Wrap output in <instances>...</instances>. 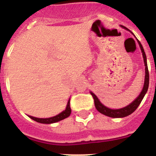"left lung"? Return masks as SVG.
<instances>
[{
  "instance_id": "1",
  "label": "left lung",
  "mask_w": 156,
  "mask_h": 156,
  "mask_svg": "<svg viewBox=\"0 0 156 156\" xmlns=\"http://www.w3.org/2000/svg\"><path fill=\"white\" fill-rule=\"evenodd\" d=\"M120 27H122V28L125 29V30H129L126 27H123V26H120ZM132 34H133V33H132ZM137 42H138L139 44L140 50H141V51H142V55H143V58H144V66H145V78H144V87H143L142 90H141V92H140V94H139L138 97L135 99L133 102L130 103L129 105H128L127 106H126V107H124V108H119V109H111V108H107L106 106H105L104 105L101 104V103L100 102V101L98 100V98L97 96H96L94 94L90 92V94L92 95V97H93L94 100L95 108H96V109H97L99 112H101V113L103 114V115L112 117V118H122V117L127 116V115H130L131 113H133L135 110L137 109V107L139 106V105H140V102H141L142 99L144 98L145 94L147 93V91H148V85H149V73H148V65H147V58H146L145 52H144L142 45H141V44H140V41H139L138 40H137Z\"/></svg>"
}]
</instances>
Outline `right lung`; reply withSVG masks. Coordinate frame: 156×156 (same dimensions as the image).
Returning <instances> with one entry per match:
<instances>
[{
  "label": "right lung",
  "mask_w": 156,
  "mask_h": 156,
  "mask_svg": "<svg viewBox=\"0 0 156 156\" xmlns=\"http://www.w3.org/2000/svg\"><path fill=\"white\" fill-rule=\"evenodd\" d=\"M70 99L69 100L67 105H66V110L62 112L61 113H59L58 115H55V116L51 117V118H46V119H40V118H36L34 116H30L29 115L30 119H34V121L37 122H41V123H45V124H50V123H54V122H58L60 120L66 119L67 117H69L71 114V108H70Z\"/></svg>",
  "instance_id": "obj_1"
}]
</instances>
